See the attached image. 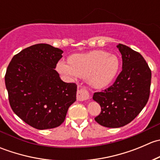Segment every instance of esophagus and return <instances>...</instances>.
<instances>
[{"label": "esophagus", "instance_id": "obj_1", "mask_svg": "<svg viewBox=\"0 0 160 160\" xmlns=\"http://www.w3.org/2000/svg\"><path fill=\"white\" fill-rule=\"evenodd\" d=\"M89 98V93L88 90L85 89H80L78 90L77 93V99L79 101H86Z\"/></svg>", "mask_w": 160, "mask_h": 160}]
</instances>
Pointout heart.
I'll return each mask as SVG.
<instances>
[{
	"mask_svg": "<svg viewBox=\"0 0 160 160\" xmlns=\"http://www.w3.org/2000/svg\"><path fill=\"white\" fill-rule=\"evenodd\" d=\"M120 59L117 56L94 50L70 56L69 62L59 61L58 72L68 77L88 78V83L95 89H103L114 82L120 70Z\"/></svg>",
	"mask_w": 160,
	"mask_h": 160,
	"instance_id": "1",
	"label": "heart"
}]
</instances>
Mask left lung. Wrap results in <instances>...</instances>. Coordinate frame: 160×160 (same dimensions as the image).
I'll return each mask as SVG.
<instances>
[{"label": "left lung", "instance_id": "1", "mask_svg": "<svg viewBox=\"0 0 160 160\" xmlns=\"http://www.w3.org/2000/svg\"><path fill=\"white\" fill-rule=\"evenodd\" d=\"M122 57V70L114 84L93 93L101 105L95 121L107 128H120L130 123L147 104L151 85V70L140 53L118 44Z\"/></svg>", "mask_w": 160, "mask_h": 160}]
</instances>
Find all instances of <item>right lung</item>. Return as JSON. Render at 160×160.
Listing matches in <instances>:
<instances>
[{
    "label": "right lung",
    "mask_w": 160,
    "mask_h": 160,
    "mask_svg": "<svg viewBox=\"0 0 160 160\" xmlns=\"http://www.w3.org/2000/svg\"><path fill=\"white\" fill-rule=\"evenodd\" d=\"M62 50L36 44L14 56L5 85L13 111L25 123L43 130L59 126L77 98V84L65 83L54 70Z\"/></svg>",
    "instance_id": "obj_1"
}]
</instances>
